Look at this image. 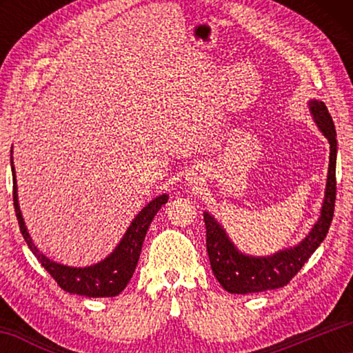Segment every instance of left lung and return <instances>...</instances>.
Wrapping results in <instances>:
<instances>
[{
  "mask_svg": "<svg viewBox=\"0 0 353 353\" xmlns=\"http://www.w3.org/2000/svg\"><path fill=\"white\" fill-rule=\"evenodd\" d=\"M308 109L316 126L330 143V160H328L325 194L322 201L321 214L312 230L301 243L271 255H248L232 243L224 227L214 219V216L204 212L207 252L212 271L221 286L232 294L261 292L288 285L290 280L302 270V266L305 265V261L314 250L321 246L330 229L334 199H336V130H334L330 113L322 101L310 99Z\"/></svg>",
  "mask_w": 353,
  "mask_h": 353,
  "instance_id": "obj_1",
  "label": "left lung"
}]
</instances>
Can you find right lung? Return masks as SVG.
I'll return each instance as SVG.
<instances>
[{"label":"right lung","instance_id":"add662e5","mask_svg":"<svg viewBox=\"0 0 353 353\" xmlns=\"http://www.w3.org/2000/svg\"><path fill=\"white\" fill-rule=\"evenodd\" d=\"M14 149V148H12ZM10 149V168H12V181H14V207L19 219V225L21 235L25 238L28 248L32 250V254L37 256L41 266L51 274V277L56 280L57 285L62 290L71 294H79L85 297H113L118 296L129 280L132 279V274L137 268V263L140 259L141 246L145 241L146 232L151 225L152 219L157 212L168 202V194H160L157 198L141 208L139 214L132 219V223L128 227L126 234L117 244V248L94 265L74 268L67 266L62 263L48 259L45 254H41L39 248L35 246L31 235H29L28 227L23 219V214L19 204V188H17V176L14 157H12Z\"/></svg>","mask_w":353,"mask_h":353}]
</instances>
